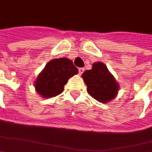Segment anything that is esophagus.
I'll return each mask as SVG.
<instances>
[{
  "mask_svg": "<svg viewBox=\"0 0 152 152\" xmlns=\"http://www.w3.org/2000/svg\"><path fill=\"white\" fill-rule=\"evenodd\" d=\"M83 72H84V69H83V68H79V69H78V74H79V75H81Z\"/></svg>",
  "mask_w": 152,
  "mask_h": 152,
  "instance_id": "34e87169",
  "label": "esophagus"
}]
</instances>
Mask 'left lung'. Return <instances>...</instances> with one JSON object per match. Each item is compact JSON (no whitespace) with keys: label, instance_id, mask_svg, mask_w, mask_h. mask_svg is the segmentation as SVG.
<instances>
[{"label":"left lung","instance_id":"1","mask_svg":"<svg viewBox=\"0 0 152 152\" xmlns=\"http://www.w3.org/2000/svg\"><path fill=\"white\" fill-rule=\"evenodd\" d=\"M82 78L88 94L99 102H110L116 97L120 85L104 64L94 63L92 69L83 72Z\"/></svg>","mask_w":152,"mask_h":152}]
</instances>
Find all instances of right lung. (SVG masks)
<instances>
[{
	"mask_svg": "<svg viewBox=\"0 0 152 152\" xmlns=\"http://www.w3.org/2000/svg\"><path fill=\"white\" fill-rule=\"evenodd\" d=\"M78 73L72 60L66 58L51 60L36 79V91L42 98L55 97L64 91L69 78Z\"/></svg>",
	"mask_w": 152,
	"mask_h": 152,
	"instance_id": "1",
	"label": "right lung"
}]
</instances>
